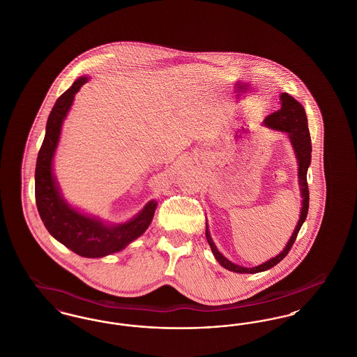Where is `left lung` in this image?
Segmentation results:
<instances>
[{
  "instance_id": "left-lung-1",
  "label": "left lung",
  "mask_w": 357,
  "mask_h": 357,
  "mask_svg": "<svg viewBox=\"0 0 357 357\" xmlns=\"http://www.w3.org/2000/svg\"><path fill=\"white\" fill-rule=\"evenodd\" d=\"M280 109L273 112L271 115H268L264 120V126L277 130V131H282L287 132L291 142L293 150L297 158V163H298V178H300V191H301V197H303V207H301V214H300V220L298 223L291 234V237L288 241L285 249L278 255H275L272 259L266 261L265 264H261L255 268H243L236 265L233 262H230L226 257L218 252L217 246L214 245L213 239L210 237L208 229L206 226V238L207 242L211 248V252L215 257V259L221 264L222 266L230 272L236 273H255L265 272L268 269H271L273 266H275L280 261H282L293 246L297 234L303 226V223L306 220L307 215V208H309V190H307V182H306V172L307 167L310 165V158H312V143H310V134H309V128H307V120H306V114L304 107L297 102L293 96H290L287 92L281 93L280 96Z\"/></svg>"
}]
</instances>
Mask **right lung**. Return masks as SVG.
<instances>
[{"label": "right lung", "instance_id": "1", "mask_svg": "<svg viewBox=\"0 0 357 357\" xmlns=\"http://www.w3.org/2000/svg\"><path fill=\"white\" fill-rule=\"evenodd\" d=\"M86 82L88 77L77 79L52 108L47 121L45 137L36 163L34 195L40 218L51 236L76 255L99 258L120 252L130 242L140 237L153 221L158 204L150 201L131 221L120 225H105L99 218L79 213L61 197L53 176L52 162L63 121L68 114L75 95Z\"/></svg>", "mask_w": 357, "mask_h": 357}]
</instances>
